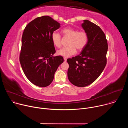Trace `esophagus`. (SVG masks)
Returning a JSON list of instances; mask_svg holds the SVG:
<instances>
[{
  "mask_svg": "<svg viewBox=\"0 0 128 128\" xmlns=\"http://www.w3.org/2000/svg\"><path fill=\"white\" fill-rule=\"evenodd\" d=\"M66 61H67V59L66 58H64V61L66 62Z\"/></svg>",
  "mask_w": 128,
  "mask_h": 128,
  "instance_id": "esophagus-1",
  "label": "esophagus"
}]
</instances>
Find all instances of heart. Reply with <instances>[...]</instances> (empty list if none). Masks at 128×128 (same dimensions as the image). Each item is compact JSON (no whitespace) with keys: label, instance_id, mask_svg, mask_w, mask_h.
Wrapping results in <instances>:
<instances>
[{"label":"heart","instance_id":"b5f03b06","mask_svg":"<svg viewBox=\"0 0 128 128\" xmlns=\"http://www.w3.org/2000/svg\"><path fill=\"white\" fill-rule=\"evenodd\" d=\"M62 33L66 37L69 38L67 47L63 48L59 50L57 53L59 56L64 57H69L76 54L77 49L80 51L86 46L88 35L84 31H80L71 27H67L62 30ZM51 38L54 46L60 48L61 46V38L60 35L54 32L52 34Z\"/></svg>","mask_w":128,"mask_h":128}]
</instances>
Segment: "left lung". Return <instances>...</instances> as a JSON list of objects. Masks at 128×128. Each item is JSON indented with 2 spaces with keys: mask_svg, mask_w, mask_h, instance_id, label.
<instances>
[{
  "mask_svg": "<svg viewBox=\"0 0 128 128\" xmlns=\"http://www.w3.org/2000/svg\"><path fill=\"white\" fill-rule=\"evenodd\" d=\"M82 27L88 35L87 44L78 55L67 60V76L74 85L84 87L96 80L106 65L107 41L102 29L88 20Z\"/></svg>",
  "mask_w": 128,
  "mask_h": 128,
  "instance_id": "obj_1",
  "label": "left lung"
}]
</instances>
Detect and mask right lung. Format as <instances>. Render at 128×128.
Masks as SVG:
<instances>
[{"label":"right lung","instance_id":"1","mask_svg":"<svg viewBox=\"0 0 128 128\" xmlns=\"http://www.w3.org/2000/svg\"><path fill=\"white\" fill-rule=\"evenodd\" d=\"M60 27L52 18H36L25 27L22 38L20 62L27 78L33 84L46 87L52 82L54 73L64 59L56 52L51 36Z\"/></svg>","mask_w":128,"mask_h":128}]
</instances>
